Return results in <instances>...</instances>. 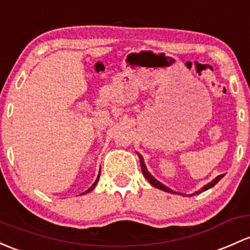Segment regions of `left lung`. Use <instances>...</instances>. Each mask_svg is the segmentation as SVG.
Listing matches in <instances>:
<instances>
[{
	"label": "left lung",
	"instance_id": "left-lung-1",
	"mask_svg": "<svg viewBox=\"0 0 250 250\" xmlns=\"http://www.w3.org/2000/svg\"><path fill=\"white\" fill-rule=\"evenodd\" d=\"M138 156H139V158H140V165H141V171H143V173H144V176H145V177L147 178V181H148L149 183H151L152 186H153V187H156V188H158V189H162V190H164V191H167V193H173V194H178V193H176V191H173V190H171V189L170 188H167V186H164V185H162V183L159 182V181H157L156 178L153 177V176L151 175V173H149L148 171H147V169H146V165H145V163H144V158L143 157L140 156V154L138 153ZM224 177V175H219L218 176V177H215L213 181H212V182H209L208 185H206L205 186L204 188L201 189V190H199V191H196V194L198 193H201V191H205V190H207V189H209V188H212L213 187V186H215L217 185L218 182H219L220 180H222V178Z\"/></svg>",
	"mask_w": 250,
	"mask_h": 250
}]
</instances>
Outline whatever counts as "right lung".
Masks as SVG:
<instances>
[{"instance_id": "1", "label": "right lung", "mask_w": 250, "mask_h": 250, "mask_svg": "<svg viewBox=\"0 0 250 250\" xmlns=\"http://www.w3.org/2000/svg\"><path fill=\"white\" fill-rule=\"evenodd\" d=\"M99 175H101V171H99ZM99 175H98V177H97L96 182H94V183H93V185H92V186H91V187H90V188H88V189H87V190H86V191H85V193H88V191H91V190H92V189H93L94 187H96L97 182H98V178H99ZM85 193H83V194H85Z\"/></svg>"}]
</instances>
